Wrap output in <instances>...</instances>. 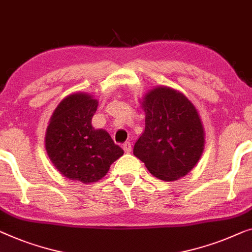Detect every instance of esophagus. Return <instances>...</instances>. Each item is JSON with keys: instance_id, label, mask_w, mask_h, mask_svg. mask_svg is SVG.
Returning <instances> with one entry per match:
<instances>
[{"instance_id": "esophagus-1", "label": "esophagus", "mask_w": 252, "mask_h": 252, "mask_svg": "<svg viewBox=\"0 0 252 252\" xmlns=\"http://www.w3.org/2000/svg\"><path fill=\"white\" fill-rule=\"evenodd\" d=\"M123 149L124 151L129 153L130 151H132V144H130V142H125V143L123 144Z\"/></svg>"}]
</instances>
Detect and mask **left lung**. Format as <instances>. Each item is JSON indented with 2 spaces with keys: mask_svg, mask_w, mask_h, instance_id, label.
Instances as JSON below:
<instances>
[{
  "mask_svg": "<svg viewBox=\"0 0 252 252\" xmlns=\"http://www.w3.org/2000/svg\"><path fill=\"white\" fill-rule=\"evenodd\" d=\"M142 109L145 129L134 145V156L159 180L185 176L205 147V130L195 107L183 93L158 86L145 94Z\"/></svg>",
  "mask_w": 252,
  "mask_h": 252,
  "instance_id": "1",
  "label": "left lung"
}]
</instances>
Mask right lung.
<instances>
[{
  "instance_id": "obj_1",
  "label": "right lung",
  "mask_w": 252,
  "mask_h": 252,
  "mask_svg": "<svg viewBox=\"0 0 252 252\" xmlns=\"http://www.w3.org/2000/svg\"><path fill=\"white\" fill-rule=\"evenodd\" d=\"M96 108L97 100L90 94H70L54 110L45 134L53 166L64 177L85 184L101 180L124 155L107 130L92 126Z\"/></svg>"
}]
</instances>
